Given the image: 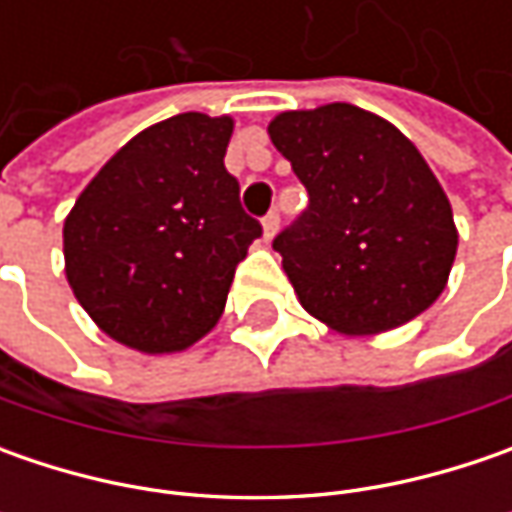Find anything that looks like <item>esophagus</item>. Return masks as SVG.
Masks as SVG:
<instances>
[{
  "instance_id": "1",
  "label": "esophagus",
  "mask_w": 512,
  "mask_h": 512,
  "mask_svg": "<svg viewBox=\"0 0 512 512\" xmlns=\"http://www.w3.org/2000/svg\"><path fill=\"white\" fill-rule=\"evenodd\" d=\"M262 230H265L267 242L276 236V230H279V213H276V210H270L265 219H262Z\"/></svg>"
}]
</instances>
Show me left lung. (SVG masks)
Listing matches in <instances>:
<instances>
[{
    "instance_id": "1",
    "label": "left lung",
    "mask_w": 512,
    "mask_h": 512,
    "mask_svg": "<svg viewBox=\"0 0 512 512\" xmlns=\"http://www.w3.org/2000/svg\"><path fill=\"white\" fill-rule=\"evenodd\" d=\"M267 133L310 196L273 239L310 316L344 336H376L442 296L459 230L447 193L402 130L333 102L285 110Z\"/></svg>"
}]
</instances>
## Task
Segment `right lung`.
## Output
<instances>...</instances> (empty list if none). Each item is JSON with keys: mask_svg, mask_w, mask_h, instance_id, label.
Returning a JSON list of instances; mask_svg holds the SVG:
<instances>
[{"mask_svg": "<svg viewBox=\"0 0 512 512\" xmlns=\"http://www.w3.org/2000/svg\"><path fill=\"white\" fill-rule=\"evenodd\" d=\"M230 116L179 113L136 133L70 207L65 276L102 333L179 353L210 333L262 225L225 170Z\"/></svg>", "mask_w": 512, "mask_h": 512, "instance_id": "obj_1", "label": "right lung"}]
</instances>
